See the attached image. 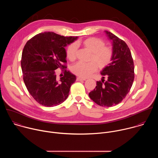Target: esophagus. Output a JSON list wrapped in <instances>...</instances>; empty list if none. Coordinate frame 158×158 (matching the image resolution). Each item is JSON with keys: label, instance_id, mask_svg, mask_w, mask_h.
I'll use <instances>...</instances> for the list:
<instances>
[{"label": "esophagus", "instance_id": "34e87169", "mask_svg": "<svg viewBox=\"0 0 158 158\" xmlns=\"http://www.w3.org/2000/svg\"><path fill=\"white\" fill-rule=\"evenodd\" d=\"M85 79H82L81 77H77L76 78V81H85Z\"/></svg>", "mask_w": 158, "mask_h": 158}]
</instances>
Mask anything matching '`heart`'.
<instances>
[{
  "instance_id": "b5f03b06",
  "label": "heart",
  "mask_w": 158,
  "mask_h": 158,
  "mask_svg": "<svg viewBox=\"0 0 158 158\" xmlns=\"http://www.w3.org/2000/svg\"><path fill=\"white\" fill-rule=\"evenodd\" d=\"M82 44L90 52H92L90 60L93 62H78L73 66L72 71L76 75L86 78L91 76L96 70V66L99 69H103L108 65L113 58V50L105 46V42L98 37H90L82 42L72 43L66 49V56L71 61L76 59L77 45Z\"/></svg>"
}]
</instances>
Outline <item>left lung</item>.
<instances>
[{"instance_id": "obj_1", "label": "left lung", "mask_w": 158, "mask_h": 158, "mask_svg": "<svg viewBox=\"0 0 158 158\" xmlns=\"http://www.w3.org/2000/svg\"><path fill=\"white\" fill-rule=\"evenodd\" d=\"M112 41L113 58L101 71L104 77L89 96L101 106L111 107L120 103L126 96L134 79V66L131 52L126 43L112 33L105 31ZM108 80L105 81V77Z\"/></svg>"}]
</instances>
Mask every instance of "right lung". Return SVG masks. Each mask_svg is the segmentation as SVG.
<instances>
[{
    "mask_svg": "<svg viewBox=\"0 0 158 158\" xmlns=\"http://www.w3.org/2000/svg\"><path fill=\"white\" fill-rule=\"evenodd\" d=\"M77 39L45 32L35 35L26 44L21 58L23 79L29 93L40 104L53 107L68 97L76 77L65 69L64 48ZM57 69H64L60 79L55 74Z\"/></svg>",
    "mask_w": 158,
    "mask_h": 158,
    "instance_id": "right-lung-1",
    "label": "right lung"
}]
</instances>
